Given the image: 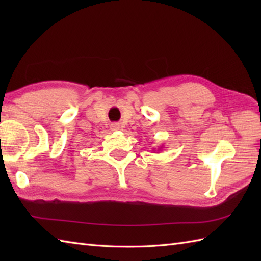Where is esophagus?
Listing matches in <instances>:
<instances>
[{"label":"esophagus","instance_id":"obj_1","mask_svg":"<svg viewBox=\"0 0 261 261\" xmlns=\"http://www.w3.org/2000/svg\"><path fill=\"white\" fill-rule=\"evenodd\" d=\"M111 130H112V131L120 130V124L119 123H112V124H111Z\"/></svg>","mask_w":261,"mask_h":261}]
</instances>
